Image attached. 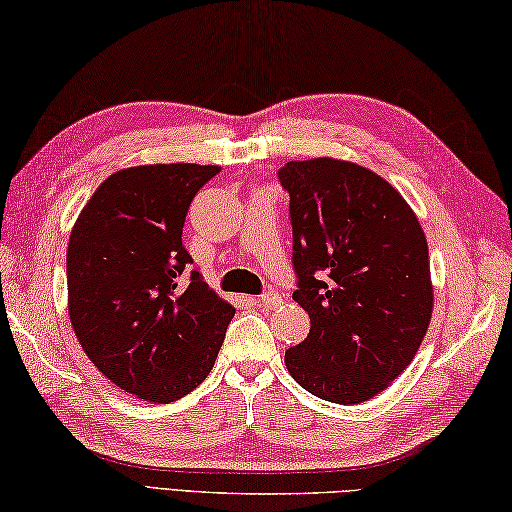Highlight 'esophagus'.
Segmentation results:
<instances>
[{"label": "esophagus", "instance_id": "obj_1", "mask_svg": "<svg viewBox=\"0 0 512 512\" xmlns=\"http://www.w3.org/2000/svg\"><path fill=\"white\" fill-rule=\"evenodd\" d=\"M256 303H260V305H265V307H278L283 303V298H281V294H276V292H265L263 296L258 298Z\"/></svg>", "mask_w": 512, "mask_h": 512}]
</instances>
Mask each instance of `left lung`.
I'll return each instance as SVG.
<instances>
[{"mask_svg": "<svg viewBox=\"0 0 512 512\" xmlns=\"http://www.w3.org/2000/svg\"><path fill=\"white\" fill-rule=\"evenodd\" d=\"M289 194L294 301L310 334L285 365L314 397L363 403L408 368L430 325L428 243L408 202L352 162L292 160Z\"/></svg>", "mask_w": 512, "mask_h": 512, "instance_id": "8db88e82", "label": "left lung"}]
</instances>
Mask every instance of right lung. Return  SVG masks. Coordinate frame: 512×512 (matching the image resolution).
Returning a JSON list of instances; mask_svg holds the SVG:
<instances>
[{"mask_svg": "<svg viewBox=\"0 0 512 512\" xmlns=\"http://www.w3.org/2000/svg\"><path fill=\"white\" fill-rule=\"evenodd\" d=\"M218 171L178 162L113 173L71 231L75 336L95 368L138 399L169 403L198 388L234 316L198 269L189 272L182 245L191 200Z\"/></svg>", "mask_w": 512, "mask_h": 512, "instance_id": "obj_1", "label": "right lung"}]
</instances>
